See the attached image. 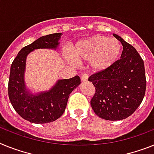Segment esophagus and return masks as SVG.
I'll return each instance as SVG.
<instances>
[{
	"label": "esophagus",
	"instance_id": "obj_1",
	"mask_svg": "<svg viewBox=\"0 0 154 154\" xmlns=\"http://www.w3.org/2000/svg\"><path fill=\"white\" fill-rule=\"evenodd\" d=\"M88 77H89V75H88L87 73H84L81 75V79H82V81H86L88 79Z\"/></svg>",
	"mask_w": 154,
	"mask_h": 154
}]
</instances>
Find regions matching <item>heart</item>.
I'll return each instance as SVG.
<instances>
[{"label":"heart","instance_id":"b5f03b06","mask_svg":"<svg viewBox=\"0 0 154 154\" xmlns=\"http://www.w3.org/2000/svg\"><path fill=\"white\" fill-rule=\"evenodd\" d=\"M120 51V43L116 39L97 35L79 43L72 53L76 61H90L93 69L101 71L116 61Z\"/></svg>","mask_w":154,"mask_h":154}]
</instances>
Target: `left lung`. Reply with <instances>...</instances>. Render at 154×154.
Here are the masks:
<instances>
[{
	"mask_svg": "<svg viewBox=\"0 0 154 154\" xmlns=\"http://www.w3.org/2000/svg\"><path fill=\"white\" fill-rule=\"evenodd\" d=\"M123 46L121 58L104 70L88 79L95 87L90 104L96 115L110 121L132 115L145 96L146 88L144 62L136 48L119 36Z\"/></svg>",
	"mask_w": 154,
	"mask_h": 154,
	"instance_id": "8db88e82",
	"label": "left lung"
}]
</instances>
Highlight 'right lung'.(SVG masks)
Masks as SVG:
<instances>
[{
    "mask_svg": "<svg viewBox=\"0 0 154 154\" xmlns=\"http://www.w3.org/2000/svg\"><path fill=\"white\" fill-rule=\"evenodd\" d=\"M61 32L41 36L18 52L11 65L8 97L18 115L28 122L44 124L57 120L64 112L70 93L81 82L79 75L59 80L50 91L34 96L26 93L24 83L26 58L29 53L39 48H54L58 45Z\"/></svg>",
    "mask_w": 154,
    "mask_h": 154,
    "instance_id": "right-lung-1",
    "label": "right lung"
}]
</instances>
